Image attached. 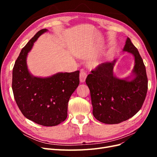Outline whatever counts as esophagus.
<instances>
[{"label": "esophagus", "instance_id": "obj_1", "mask_svg": "<svg viewBox=\"0 0 157 157\" xmlns=\"http://www.w3.org/2000/svg\"><path fill=\"white\" fill-rule=\"evenodd\" d=\"M87 77V74L85 71H80V81L81 82H85V80H86V78Z\"/></svg>", "mask_w": 157, "mask_h": 157}]
</instances>
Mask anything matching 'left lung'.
Here are the masks:
<instances>
[{"mask_svg":"<svg viewBox=\"0 0 157 157\" xmlns=\"http://www.w3.org/2000/svg\"><path fill=\"white\" fill-rule=\"evenodd\" d=\"M123 51L132 54L135 58L131 81L116 78L113 62L99 64L86 79L91 96L93 115L105 124H118L129 119L143 105L148 89L145 66L131 40L128 38Z\"/></svg>","mask_w":157,"mask_h":157,"instance_id":"1","label":"left lung"}]
</instances>
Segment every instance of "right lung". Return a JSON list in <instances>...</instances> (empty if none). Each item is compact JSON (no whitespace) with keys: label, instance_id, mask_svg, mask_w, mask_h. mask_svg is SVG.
<instances>
[{"label":"right lung","instance_id":"obj_1","mask_svg":"<svg viewBox=\"0 0 157 157\" xmlns=\"http://www.w3.org/2000/svg\"><path fill=\"white\" fill-rule=\"evenodd\" d=\"M38 31L22 48L12 71V90L17 105L27 118L44 126H54L67 117L69 98L79 84V71L59 73L48 78L32 76L27 69L26 58L42 33Z\"/></svg>","mask_w":157,"mask_h":157}]
</instances>
